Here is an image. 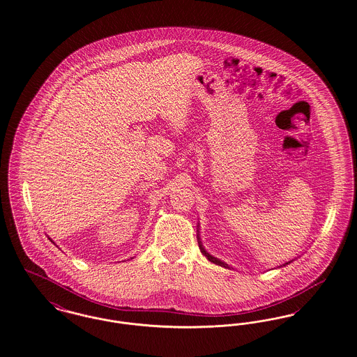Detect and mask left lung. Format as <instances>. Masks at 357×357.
Instances as JSON below:
<instances>
[{"instance_id":"left-lung-1","label":"left lung","mask_w":357,"mask_h":357,"mask_svg":"<svg viewBox=\"0 0 357 357\" xmlns=\"http://www.w3.org/2000/svg\"><path fill=\"white\" fill-rule=\"evenodd\" d=\"M199 247H200V251L204 254L206 257V259L208 261H211L212 263H215V264H219V266H222V267H225V268H229V266L227 264V263L222 262V261H219L218 258H215V257H212V255H209L208 252H206V250H204V247H203V244L200 242V239H199ZM290 262L284 263L283 266H286V264H289Z\"/></svg>"}]
</instances>
